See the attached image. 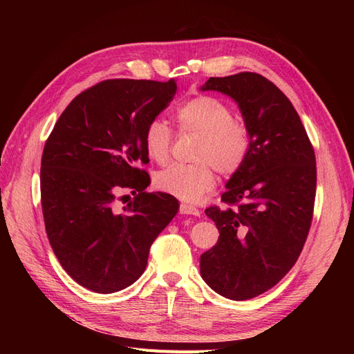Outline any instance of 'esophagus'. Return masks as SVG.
Listing matches in <instances>:
<instances>
[{
    "mask_svg": "<svg viewBox=\"0 0 354 354\" xmlns=\"http://www.w3.org/2000/svg\"><path fill=\"white\" fill-rule=\"evenodd\" d=\"M180 214H185V216H199V209L194 205H189V203H181L180 205Z\"/></svg>",
    "mask_w": 354,
    "mask_h": 354,
    "instance_id": "obj_1",
    "label": "esophagus"
}]
</instances>
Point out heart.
<instances>
[{
  "label": "heart",
  "instance_id": "1",
  "mask_svg": "<svg viewBox=\"0 0 354 354\" xmlns=\"http://www.w3.org/2000/svg\"><path fill=\"white\" fill-rule=\"evenodd\" d=\"M180 133L196 134L194 164H176L155 177L156 187L185 202H198L216 186L214 168L224 177L239 173L251 152V133L245 121L232 116L221 100L211 95L196 97L178 106L176 113ZM173 133L160 120L145 128L143 147L156 164H167Z\"/></svg>",
  "mask_w": 354,
  "mask_h": 354
}]
</instances>
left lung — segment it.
I'll return each instance as SVG.
<instances>
[{"mask_svg":"<svg viewBox=\"0 0 354 354\" xmlns=\"http://www.w3.org/2000/svg\"><path fill=\"white\" fill-rule=\"evenodd\" d=\"M202 91L238 103L251 152L207 216L220 232L201 255V276L220 295L242 301L269 291L292 269L312 226L316 156L292 103L255 72L209 78Z\"/></svg>","mask_w":354,"mask_h":354,"instance_id":"8db88e82","label":"left lung"}]
</instances>
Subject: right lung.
<instances>
[{
  "label": "right lung",
  "instance_id": "right-lung-1",
  "mask_svg": "<svg viewBox=\"0 0 354 354\" xmlns=\"http://www.w3.org/2000/svg\"><path fill=\"white\" fill-rule=\"evenodd\" d=\"M177 85L106 80L80 93L63 111L41 158V205L59 263L93 292L133 285L151 245L178 211V201L151 183L143 147L146 125L174 99ZM122 189L135 198L115 205Z\"/></svg>",
  "mask_w": 354,
  "mask_h": 354
}]
</instances>
